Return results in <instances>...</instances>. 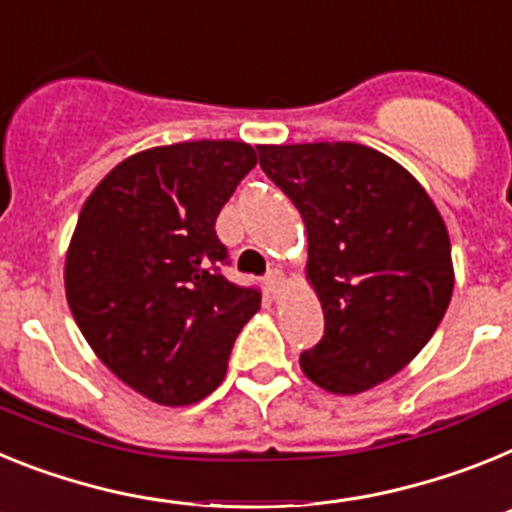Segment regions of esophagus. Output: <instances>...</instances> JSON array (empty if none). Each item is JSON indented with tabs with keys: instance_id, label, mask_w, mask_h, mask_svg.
<instances>
[{
	"instance_id": "1",
	"label": "esophagus",
	"mask_w": 512,
	"mask_h": 512,
	"mask_svg": "<svg viewBox=\"0 0 512 512\" xmlns=\"http://www.w3.org/2000/svg\"><path fill=\"white\" fill-rule=\"evenodd\" d=\"M265 286H268L270 296H273V299H278L283 288H286V275H283L281 270H270L268 278H265Z\"/></svg>"
}]
</instances>
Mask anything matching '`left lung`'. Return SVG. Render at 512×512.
I'll use <instances>...</instances> for the list:
<instances>
[{
    "instance_id": "8db88e82",
    "label": "left lung",
    "mask_w": 512,
    "mask_h": 512,
    "mask_svg": "<svg viewBox=\"0 0 512 512\" xmlns=\"http://www.w3.org/2000/svg\"><path fill=\"white\" fill-rule=\"evenodd\" d=\"M260 167L299 208L306 281L324 337L301 371L332 394H361L412 363L453 293L451 239L402 164L353 141L260 144Z\"/></svg>"
}]
</instances>
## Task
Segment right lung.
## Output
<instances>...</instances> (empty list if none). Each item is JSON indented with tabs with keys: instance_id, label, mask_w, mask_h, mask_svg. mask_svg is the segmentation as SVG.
<instances>
[{
	"instance_id": "right-lung-1",
	"label": "right lung",
	"mask_w": 512,
	"mask_h": 512,
	"mask_svg": "<svg viewBox=\"0 0 512 512\" xmlns=\"http://www.w3.org/2000/svg\"><path fill=\"white\" fill-rule=\"evenodd\" d=\"M257 164L244 141L151 146L115 164L79 211L64 262L84 340L133 391L164 407L224 381L260 293L219 273L216 219Z\"/></svg>"
}]
</instances>
